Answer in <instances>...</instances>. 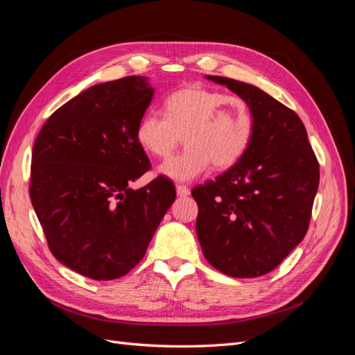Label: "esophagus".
I'll return each instance as SVG.
<instances>
[{
    "label": "esophagus",
    "instance_id": "1",
    "mask_svg": "<svg viewBox=\"0 0 355 355\" xmlns=\"http://www.w3.org/2000/svg\"><path fill=\"white\" fill-rule=\"evenodd\" d=\"M176 194H178V197H188L191 194V191L185 185H178L176 187Z\"/></svg>",
    "mask_w": 355,
    "mask_h": 355
}]
</instances>
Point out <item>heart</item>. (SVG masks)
I'll return each mask as SVG.
<instances>
[{
    "instance_id": "b5f03b06",
    "label": "heart",
    "mask_w": 355,
    "mask_h": 355,
    "mask_svg": "<svg viewBox=\"0 0 355 355\" xmlns=\"http://www.w3.org/2000/svg\"><path fill=\"white\" fill-rule=\"evenodd\" d=\"M166 115L145 112L136 139L154 157L166 158L185 137V151L159 166V173L179 182L198 178L213 166L237 164L250 145L253 116L243 99L201 85H189L166 99Z\"/></svg>"
}]
</instances>
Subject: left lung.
<instances>
[{"instance_id":"1","label":"left lung","mask_w":355,"mask_h":355,"mask_svg":"<svg viewBox=\"0 0 355 355\" xmlns=\"http://www.w3.org/2000/svg\"><path fill=\"white\" fill-rule=\"evenodd\" d=\"M249 105L253 135L237 164L192 189L207 262L235 278L272 271L304 240L320 170L300 118L252 84L213 77Z\"/></svg>"}]
</instances>
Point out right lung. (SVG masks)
Instances as JSON below:
<instances>
[{"label":"right lung","instance_id":"1","mask_svg":"<svg viewBox=\"0 0 355 355\" xmlns=\"http://www.w3.org/2000/svg\"><path fill=\"white\" fill-rule=\"evenodd\" d=\"M153 96L146 77L96 84L50 115L32 149L29 196L49 249L92 280L133 270L176 198L161 176L130 188L151 167L136 127Z\"/></svg>","mask_w":355,"mask_h":355}]
</instances>
